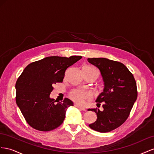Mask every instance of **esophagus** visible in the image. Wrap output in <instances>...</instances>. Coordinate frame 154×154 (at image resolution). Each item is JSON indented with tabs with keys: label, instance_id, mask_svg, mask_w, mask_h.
Returning <instances> with one entry per match:
<instances>
[{
	"label": "esophagus",
	"instance_id": "obj_1",
	"mask_svg": "<svg viewBox=\"0 0 154 154\" xmlns=\"http://www.w3.org/2000/svg\"><path fill=\"white\" fill-rule=\"evenodd\" d=\"M75 106H76V107H77L78 108L81 109V110H83V111H86V109H85V108H83V107H81V106H79V105H77V104H75Z\"/></svg>",
	"mask_w": 154,
	"mask_h": 154
}]
</instances>
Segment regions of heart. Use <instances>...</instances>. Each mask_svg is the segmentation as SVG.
<instances>
[{"label":"heart","mask_w":154,"mask_h":154,"mask_svg":"<svg viewBox=\"0 0 154 154\" xmlns=\"http://www.w3.org/2000/svg\"><path fill=\"white\" fill-rule=\"evenodd\" d=\"M92 68L90 67H87ZM92 95L90 91L81 90H74L70 93V97L73 101L79 104H82L85 101L91 98Z\"/></svg>","instance_id":"heart-1"}]
</instances>
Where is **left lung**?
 Instances as JSON below:
<instances>
[{"label": "left lung", "mask_w": 154, "mask_h": 154, "mask_svg": "<svg viewBox=\"0 0 154 154\" xmlns=\"http://www.w3.org/2000/svg\"><path fill=\"white\" fill-rule=\"evenodd\" d=\"M87 60L99 69L104 86L95 100L97 107L103 105V110L89 109L97 117L89 126L99 132H109L123 124L128 117L137 97L136 82L132 73L121 63L106 58Z\"/></svg>", "instance_id": "obj_1"}]
</instances>
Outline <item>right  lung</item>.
<instances>
[{
    "label": "right lung",
    "mask_w": 154,
    "mask_h": 154,
    "mask_svg": "<svg viewBox=\"0 0 154 154\" xmlns=\"http://www.w3.org/2000/svg\"><path fill=\"white\" fill-rule=\"evenodd\" d=\"M81 58L47 57L24 68L16 82V103L30 126L48 131L63 123L66 109L73 103L68 98L56 103L50 95L53 85L62 82L66 69Z\"/></svg>",
    "instance_id": "1"
}]
</instances>
